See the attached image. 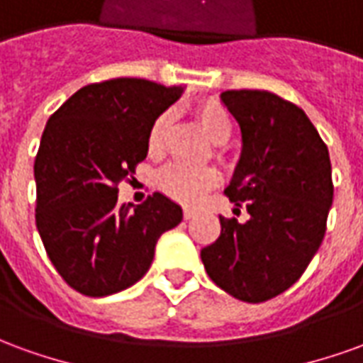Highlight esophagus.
Listing matches in <instances>:
<instances>
[{"label": "esophagus", "mask_w": 363, "mask_h": 363, "mask_svg": "<svg viewBox=\"0 0 363 363\" xmlns=\"http://www.w3.org/2000/svg\"><path fill=\"white\" fill-rule=\"evenodd\" d=\"M182 216H184V220H192V218L196 216V212L190 210V208H184V210H182Z\"/></svg>", "instance_id": "34e87169"}]
</instances>
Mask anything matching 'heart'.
Instances as JSON below:
<instances>
[{
    "instance_id": "1",
    "label": "heart",
    "mask_w": 363,
    "mask_h": 363,
    "mask_svg": "<svg viewBox=\"0 0 363 363\" xmlns=\"http://www.w3.org/2000/svg\"><path fill=\"white\" fill-rule=\"evenodd\" d=\"M192 111L210 142L223 143L231 135V120L221 103L213 99H202L194 103ZM171 122H173L171 111H163L151 122L150 132H147V153L151 157L163 155ZM218 157L223 159L221 151H218ZM220 173L213 167L190 169L182 165H169L157 174V186L161 192L186 206L198 204L210 190L220 184Z\"/></svg>"
}]
</instances>
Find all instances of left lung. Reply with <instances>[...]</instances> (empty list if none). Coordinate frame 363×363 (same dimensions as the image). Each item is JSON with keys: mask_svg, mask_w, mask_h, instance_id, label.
<instances>
[{"mask_svg": "<svg viewBox=\"0 0 363 363\" xmlns=\"http://www.w3.org/2000/svg\"><path fill=\"white\" fill-rule=\"evenodd\" d=\"M243 134L228 198L249 220L220 216L221 233L200 251L208 276L229 296L262 303L291 288L319 251L333 206L327 143L297 104L268 91H225Z\"/></svg>", "mask_w": 363, "mask_h": 363, "instance_id": "left-lung-1", "label": "left lung"}]
</instances>
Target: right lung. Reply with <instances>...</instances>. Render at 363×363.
<instances>
[{"instance_id": "right-lung-1", "label": "right lung", "mask_w": 363, "mask_h": 363, "mask_svg": "<svg viewBox=\"0 0 363 363\" xmlns=\"http://www.w3.org/2000/svg\"><path fill=\"white\" fill-rule=\"evenodd\" d=\"M182 87L118 77L91 83L48 120L35 159L36 229L69 288L104 297L134 286L157 239L182 220L181 206L153 192L118 204V184L147 157V132Z\"/></svg>"}]
</instances>
